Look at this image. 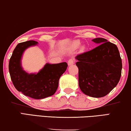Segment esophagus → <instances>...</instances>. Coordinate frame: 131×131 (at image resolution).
<instances>
[{
  "label": "esophagus",
  "mask_w": 131,
  "mask_h": 131,
  "mask_svg": "<svg viewBox=\"0 0 131 131\" xmlns=\"http://www.w3.org/2000/svg\"><path fill=\"white\" fill-rule=\"evenodd\" d=\"M74 61L73 59H70L69 61H68V65L69 66L73 65V64H74Z\"/></svg>",
  "instance_id": "obj_1"
}]
</instances>
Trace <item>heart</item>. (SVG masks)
I'll list each match as a JSON object with an SVG mask.
<instances>
[{
	"mask_svg": "<svg viewBox=\"0 0 131 131\" xmlns=\"http://www.w3.org/2000/svg\"><path fill=\"white\" fill-rule=\"evenodd\" d=\"M80 45V43L79 41H73V42L71 43V48L73 49H76L77 48H79ZM84 47H81V48H84Z\"/></svg>",
	"mask_w": 131,
	"mask_h": 131,
	"instance_id": "heart-1",
	"label": "heart"
}]
</instances>
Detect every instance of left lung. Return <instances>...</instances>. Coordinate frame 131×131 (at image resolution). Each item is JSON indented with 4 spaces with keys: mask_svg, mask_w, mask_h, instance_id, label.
<instances>
[{
    "mask_svg": "<svg viewBox=\"0 0 131 131\" xmlns=\"http://www.w3.org/2000/svg\"><path fill=\"white\" fill-rule=\"evenodd\" d=\"M92 41L98 46L75 57V64L79 68L80 90L86 95L98 98L107 95L116 86L122 64L116 45L102 38Z\"/></svg>",
    "mask_w": 131,
    "mask_h": 131,
    "instance_id": "1",
    "label": "left lung"
}]
</instances>
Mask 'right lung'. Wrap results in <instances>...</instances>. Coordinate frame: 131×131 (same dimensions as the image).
Segmentation results:
<instances>
[{
    "instance_id": "right-lung-1",
    "label": "right lung",
    "mask_w": 131,
    "mask_h": 131,
    "mask_svg": "<svg viewBox=\"0 0 131 131\" xmlns=\"http://www.w3.org/2000/svg\"><path fill=\"white\" fill-rule=\"evenodd\" d=\"M38 42L28 41L18 43L9 60V71L15 88L24 95L35 99H41L54 94L58 86L61 75L68 67L66 62L47 63L37 73L29 74L24 70L21 60L25 51Z\"/></svg>"
}]
</instances>
